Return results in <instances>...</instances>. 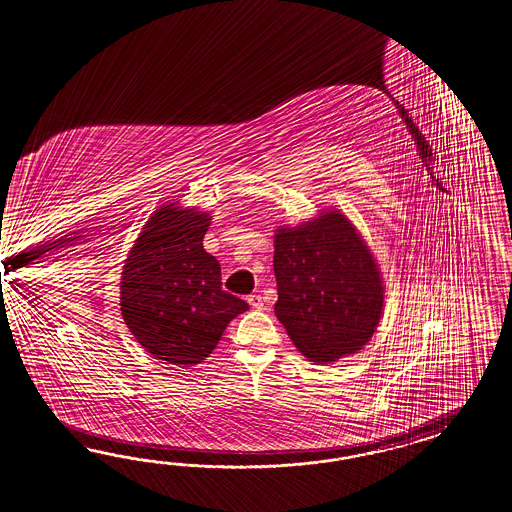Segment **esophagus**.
Returning a JSON list of instances; mask_svg holds the SVG:
<instances>
[{
  "instance_id": "obj_1",
  "label": "esophagus",
  "mask_w": 512,
  "mask_h": 512,
  "mask_svg": "<svg viewBox=\"0 0 512 512\" xmlns=\"http://www.w3.org/2000/svg\"><path fill=\"white\" fill-rule=\"evenodd\" d=\"M248 303H250L253 309H262L264 307L261 294H251L250 298H248Z\"/></svg>"
}]
</instances>
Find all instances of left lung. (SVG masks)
I'll return each mask as SVG.
<instances>
[{"instance_id":"8db88e82","label":"left lung","mask_w":512,"mask_h":512,"mask_svg":"<svg viewBox=\"0 0 512 512\" xmlns=\"http://www.w3.org/2000/svg\"><path fill=\"white\" fill-rule=\"evenodd\" d=\"M275 316L312 362L362 349L381 320L385 288L374 255L338 211L275 233Z\"/></svg>"}]
</instances>
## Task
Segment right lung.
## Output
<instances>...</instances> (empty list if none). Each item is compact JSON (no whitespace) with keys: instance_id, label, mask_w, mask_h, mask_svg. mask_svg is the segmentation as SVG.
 Instances as JSON below:
<instances>
[{"instance_id":"right-lung-1","label":"right lung","mask_w":512,"mask_h":512,"mask_svg":"<svg viewBox=\"0 0 512 512\" xmlns=\"http://www.w3.org/2000/svg\"><path fill=\"white\" fill-rule=\"evenodd\" d=\"M207 212L174 203L153 212L125 259L122 316L138 344L166 364L192 366L250 305L222 290L220 262L203 250Z\"/></svg>"}]
</instances>
